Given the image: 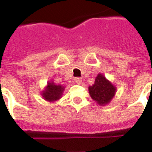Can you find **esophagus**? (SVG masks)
<instances>
[{
  "mask_svg": "<svg viewBox=\"0 0 152 152\" xmlns=\"http://www.w3.org/2000/svg\"><path fill=\"white\" fill-rule=\"evenodd\" d=\"M74 80H75V82H76V83L80 84V83H81V82H82V79L80 78V77H76V78L74 79Z\"/></svg>",
  "mask_w": 152,
  "mask_h": 152,
  "instance_id": "1",
  "label": "esophagus"
}]
</instances>
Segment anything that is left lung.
<instances>
[{
    "mask_svg": "<svg viewBox=\"0 0 152 152\" xmlns=\"http://www.w3.org/2000/svg\"><path fill=\"white\" fill-rule=\"evenodd\" d=\"M89 94L94 101L100 106L110 103L116 93V87L101 73L98 74L95 83L88 88Z\"/></svg>",
    "mask_w": 152,
    "mask_h": 152,
    "instance_id": "left-lung-1",
    "label": "left lung"
}]
</instances>
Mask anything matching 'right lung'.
I'll return each mask as SVG.
<instances>
[{
    "label": "right lung",
    "instance_id": "add662e5",
    "mask_svg": "<svg viewBox=\"0 0 152 152\" xmlns=\"http://www.w3.org/2000/svg\"><path fill=\"white\" fill-rule=\"evenodd\" d=\"M64 90V87L61 84H55L51 81L47 83L45 90L42 92V96L46 101L53 102L61 98Z\"/></svg>",
    "mask_w": 152,
    "mask_h": 152
}]
</instances>
